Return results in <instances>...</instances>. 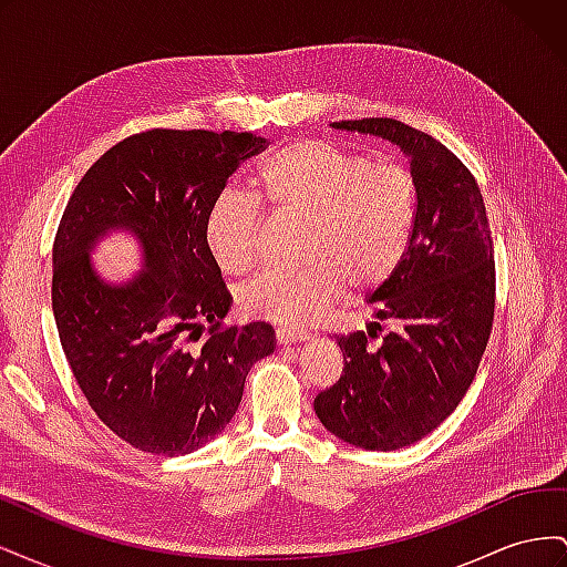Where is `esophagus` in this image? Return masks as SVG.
<instances>
[{"instance_id": "esophagus-1", "label": "esophagus", "mask_w": 567, "mask_h": 567, "mask_svg": "<svg viewBox=\"0 0 567 567\" xmlns=\"http://www.w3.org/2000/svg\"><path fill=\"white\" fill-rule=\"evenodd\" d=\"M310 331L305 329H290V326H281V329H277V340L281 342V346H288V342H302V340H310Z\"/></svg>"}]
</instances>
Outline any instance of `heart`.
<instances>
[{
	"mask_svg": "<svg viewBox=\"0 0 567 567\" xmlns=\"http://www.w3.org/2000/svg\"><path fill=\"white\" fill-rule=\"evenodd\" d=\"M255 186L279 217L302 219L293 269H269L238 288L248 317L305 323L342 288L369 296L398 274L416 229V182L406 167L375 165L329 140L286 144L262 163ZM260 203L225 194L205 219V246L225 274H246L260 255Z\"/></svg>",
	"mask_w": 567,
	"mask_h": 567,
	"instance_id": "1",
	"label": "heart"
}]
</instances>
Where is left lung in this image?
<instances>
[{
	"label": "left lung",
	"instance_id": "obj_1",
	"mask_svg": "<svg viewBox=\"0 0 567 567\" xmlns=\"http://www.w3.org/2000/svg\"><path fill=\"white\" fill-rule=\"evenodd\" d=\"M336 130L398 144L416 182V229L398 274L375 290L379 321L336 338L338 383L317 394L326 431L354 447H409L447 419L471 388L494 321V248L483 194L471 169L435 136L392 117L340 120Z\"/></svg>",
	"mask_w": 567,
	"mask_h": 567
}]
</instances>
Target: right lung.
Listing matches in <instances>:
<instances>
[{
  "instance_id": "right-lung-1",
  "label": "right lung",
  "mask_w": 567,
  "mask_h": 567,
  "mask_svg": "<svg viewBox=\"0 0 567 567\" xmlns=\"http://www.w3.org/2000/svg\"><path fill=\"white\" fill-rule=\"evenodd\" d=\"M265 146L231 130L132 134L65 205L51 277L61 348L101 423L136 450L179 456L210 442L241 404L250 367L277 348L265 321H221L231 296L205 246L215 200ZM120 226L141 238L145 271L113 287L89 252Z\"/></svg>"
}]
</instances>
